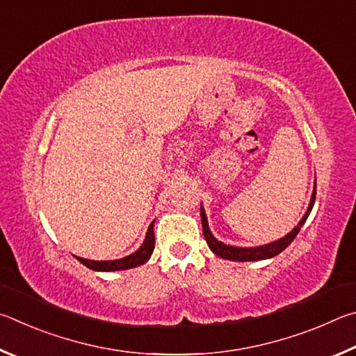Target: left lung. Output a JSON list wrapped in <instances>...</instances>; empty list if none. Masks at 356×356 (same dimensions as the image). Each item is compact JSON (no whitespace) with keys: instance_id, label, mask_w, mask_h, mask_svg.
Masks as SVG:
<instances>
[{"instance_id":"obj_1","label":"left lung","mask_w":356,"mask_h":356,"mask_svg":"<svg viewBox=\"0 0 356 356\" xmlns=\"http://www.w3.org/2000/svg\"><path fill=\"white\" fill-rule=\"evenodd\" d=\"M314 200H316V186H314V191H313V195H311V202H309V207L307 209V213L302 217V220L298 222V225L292 229L291 233H288L284 236V238L278 239V241H273L270 244H266V245H259V247H233V245H227L223 244V242L217 241L213 233L209 232V227H208V219H207V214H204V209L203 207L200 208V216H202V227H203V234H204V239L208 242V247L211 248V252L216 253L217 257H220L223 259H229V261H261V259H269L277 257V254L282 253L286 247H288L292 241L296 239V236L300 232V228L303 227V223L307 222L308 216L311 213V209L314 207Z\"/></svg>"}]
</instances>
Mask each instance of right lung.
Here are the masks:
<instances>
[{"label": "right lung", "mask_w": 356, "mask_h": 356, "mask_svg": "<svg viewBox=\"0 0 356 356\" xmlns=\"http://www.w3.org/2000/svg\"><path fill=\"white\" fill-rule=\"evenodd\" d=\"M154 248V233H153V222L149 223L148 232L145 236V241L140 245L139 250H136L134 253L128 254L122 259H112V261H92V259H84L76 257L81 264H84L86 267H89L92 270L97 272H114V270H127V269H133V267L145 264L149 259Z\"/></svg>", "instance_id": "obj_1"}]
</instances>
